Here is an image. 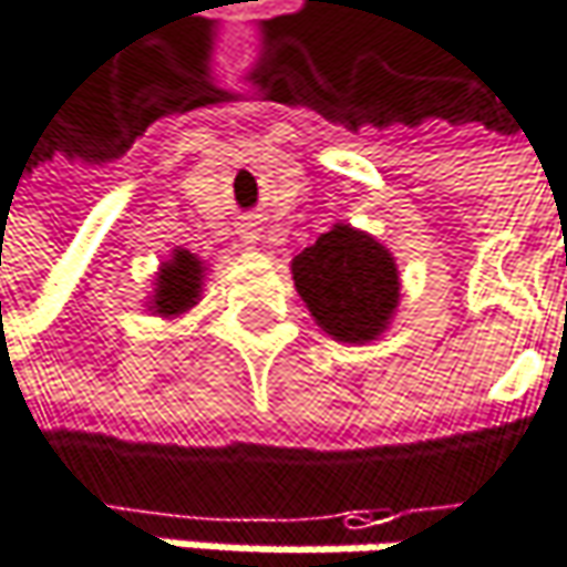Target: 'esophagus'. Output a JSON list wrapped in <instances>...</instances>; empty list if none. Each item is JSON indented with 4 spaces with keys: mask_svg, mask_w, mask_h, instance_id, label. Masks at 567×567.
Listing matches in <instances>:
<instances>
[{
    "mask_svg": "<svg viewBox=\"0 0 567 567\" xmlns=\"http://www.w3.org/2000/svg\"><path fill=\"white\" fill-rule=\"evenodd\" d=\"M258 231H261V228H258L255 215H245V221L238 225V235H241V241H245V245H255V241H258Z\"/></svg>",
    "mask_w": 567,
    "mask_h": 567,
    "instance_id": "obj_1",
    "label": "esophagus"
}]
</instances>
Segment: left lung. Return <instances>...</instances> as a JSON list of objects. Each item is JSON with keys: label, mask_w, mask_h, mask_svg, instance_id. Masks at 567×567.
Wrapping results in <instances>:
<instances>
[{"label": "left lung", "mask_w": 567, "mask_h": 567, "mask_svg": "<svg viewBox=\"0 0 567 567\" xmlns=\"http://www.w3.org/2000/svg\"><path fill=\"white\" fill-rule=\"evenodd\" d=\"M292 278L312 319L336 342L379 339L399 309L402 281L392 251L342 221L292 258Z\"/></svg>", "instance_id": "obj_1"}]
</instances>
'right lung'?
Here are the masks:
<instances>
[{
	"label": "right lung",
	"instance_id": "right-lung-1",
	"mask_svg": "<svg viewBox=\"0 0 567 567\" xmlns=\"http://www.w3.org/2000/svg\"><path fill=\"white\" fill-rule=\"evenodd\" d=\"M202 278H205V265L198 261V255H192L188 248H175L172 258L162 261L155 275V292L148 309L162 319L188 312L198 302Z\"/></svg>",
	"mask_w": 567,
	"mask_h": 567
}]
</instances>
